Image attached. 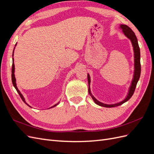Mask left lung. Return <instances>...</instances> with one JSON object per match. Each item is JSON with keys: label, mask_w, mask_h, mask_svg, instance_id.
I'll list each match as a JSON object with an SVG mask.
<instances>
[{"label": "left lung", "mask_w": 154, "mask_h": 154, "mask_svg": "<svg viewBox=\"0 0 154 154\" xmlns=\"http://www.w3.org/2000/svg\"><path fill=\"white\" fill-rule=\"evenodd\" d=\"M120 27L123 29V32L125 34V35L127 36V38H128L130 40H131L132 45H133L134 51V62H135V63H134V67H135L134 75V78H133L131 86H130V87L128 94L127 97H126V98L123 101L119 102V103H116V104H113V105H106V104H104L103 103H101V102H100L99 101H97L91 94V89H90L91 78L89 76V74H87V80H88V93H89V94L92 97V100L94 101V102L97 105H98L101 106H104V107H116V106H119L123 104L124 103H125L126 101L129 100L130 97H131L132 96V95L134 94V92L135 91V89H136L137 82L139 80V77H140V74H141L140 49H139V47L137 37H136V35H135L134 31L127 25L122 24L120 26Z\"/></svg>", "instance_id": "left-lung-1"}]
</instances>
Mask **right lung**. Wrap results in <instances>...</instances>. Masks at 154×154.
<instances>
[{
    "label": "right lung",
    "mask_w": 154,
    "mask_h": 154,
    "mask_svg": "<svg viewBox=\"0 0 154 154\" xmlns=\"http://www.w3.org/2000/svg\"><path fill=\"white\" fill-rule=\"evenodd\" d=\"M14 72H15V65H14V63L13 62V64H12V70H11V80H12V83H13V86L15 87V88H16V90H17V92L18 93V94H19V96H20V97H21V99L22 100V101L24 102V103L27 105V106H29V107H31V106H29L28 104H27L26 102V101H25V99H24V97H23V96H22V94H21L20 93V92L19 91V90L18 89V88H17V84H16V80H15V74H14ZM60 103V102H58V103H57L56 105H53V106H51V108H52V107H54V106H57V105H58V103Z\"/></svg>",
    "instance_id": "1"
}]
</instances>
